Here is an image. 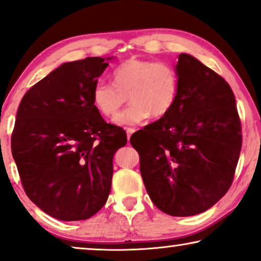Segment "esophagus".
Returning a JSON list of instances; mask_svg holds the SVG:
<instances>
[{
  "mask_svg": "<svg viewBox=\"0 0 261 261\" xmlns=\"http://www.w3.org/2000/svg\"><path fill=\"white\" fill-rule=\"evenodd\" d=\"M127 139H128V141H129V139H130V137H132V134L134 133L135 132V129L134 128H127Z\"/></svg>",
  "mask_w": 261,
  "mask_h": 261,
  "instance_id": "obj_1",
  "label": "esophagus"
}]
</instances>
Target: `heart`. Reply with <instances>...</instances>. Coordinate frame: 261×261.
<instances>
[{
	"label": "heart",
	"mask_w": 261,
	"mask_h": 261,
	"mask_svg": "<svg viewBox=\"0 0 261 261\" xmlns=\"http://www.w3.org/2000/svg\"><path fill=\"white\" fill-rule=\"evenodd\" d=\"M114 85L97 83L92 90L95 108L106 117L119 113L127 96L132 105L115 117L117 126H135L149 116H165L179 94V74L166 62L130 58L113 71Z\"/></svg>",
	"instance_id": "b5f03b06"
}]
</instances>
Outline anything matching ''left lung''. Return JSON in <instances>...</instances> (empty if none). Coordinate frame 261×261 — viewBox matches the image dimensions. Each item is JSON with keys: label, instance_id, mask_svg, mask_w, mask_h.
Listing matches in <instances>:
<instances>
[{"label": "left lung", "instance_id": "1", "mask_svg": "<svg viewBox=\"0 0 261 261\" xmlns=\"http://www.w3.org/2000/svg\"><path fill=\"white\" fill-rule=\"evenodd\" d=\"M179 94L169 114L130 137L149 198L171 216H192L229 190L242 134L229 84L190 55L178 56Z\"/></svg>", "mask_w": 261, "mask_h": 261}]
</instances>
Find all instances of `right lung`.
<instances>
[{"label": "right lung", "instance_id": "1", "mask_svg": "<svg viewBox=\"0 0 261 261\" xmlns=\"http://www.w3.org/2000/svg\"><path fill=\"white\" fill-rule=\"evenodd\" d=\"M110 58L65 63L28 90L17 109L12 153L28 198L62 221L87 220L108 199L113 156L127 144L107 123L92 90Z\"/></svg>", "mask_w": 261, "mask_h": 261}]
</instances>
